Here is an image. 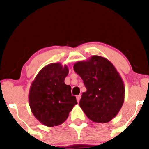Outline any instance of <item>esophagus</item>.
<instances>
[{
  "mask_svg": "<svg viewBox=\"0 0 149 149\" xmlns=\"http://www.w3.org/2000/svg\"><path fill=\"white\" fill-rule=\"evenodd\" d=\"M80 99H81V95H79L77 96V102H79V101H80Z\"/></svg>",
  "mask_w": 149,
  "mask_h": 149,
  "instance_id": "34e87169",
  "label": "esophagus"
}]
</instances>
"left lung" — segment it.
Instances as JSON below:
<instances>
[{
	"label": "left lung",
	"instance_id": "8db88e82",
	"mask_svg": "<svg viewBox=\"0 0 149 149\" xmlns=\"http://www.w3.org/2000/svg\"><path fill=\"white\" fill-rule=\"evenodd\" d=\"M73 68L87 89L79 102L87 117L95 123L115 118L124 102L125 87L114 65L104 57L93 56L76 62Z\"/></svg>",
	"mask_w": 149,
	"mask_h": 149
}]
</instances>
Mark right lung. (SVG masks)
Returning <instances> with one entry per match:
<instances>
[{"label": "right lung", "mask_w": 149, "mask_h": 149, "mask_svg": "<svg viewBox=\"0 0 149 149\" xmlns=\"http://www.w3.org/2000/svg\"><path fill=\"white\" fill-rule=\"evenodd\" d=\"M68 74L66 65L52 63L43 67L32 81L28 95L30 107L44 125L54 127L64 123L77 104L71 87L64 83Z\"/></svg>", "instance_id": "add662e5"}]
</instances>
